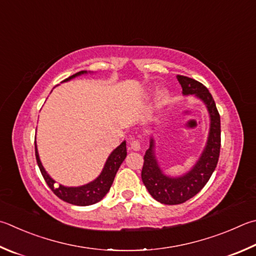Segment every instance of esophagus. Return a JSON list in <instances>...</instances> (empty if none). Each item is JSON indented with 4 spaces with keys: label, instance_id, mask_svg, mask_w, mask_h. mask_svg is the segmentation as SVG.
Masks as SVG:
<instances>
[{
    "label": "esophagus",
    "instance_id": "esophagus-1",
    "mask_svg": "<svg viewBox=\"0 0 256 256\" xmlns=\"http://www.w3.org/2000/svg\"><path fill=\"white\" fill-rule=\"evenodd\" d=\"M131 148L133 151H140L141 150V144H140V141L138 140H132L131 141Z\"/></svg>",
    "mask_w": 256,
    "mask_h": 256
}]
</instances>
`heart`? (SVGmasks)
<instances>
[{
    "label": "heart",
    "mask_w": 256,
    "mask_h": 256,
    "mask_svg": "<svg viewBox=\"0 0 256 256\" xmlns=\"http://www.w3.org/2000/svg\"><path fill=\"white\" fill-rule=\"evenodd\" d=\"M166 98H168V92L166 90H161L160 92V95H159V100L161 104H164Z\"/></svg>",
    "instance_id": "heart-1"
}]
</instances>
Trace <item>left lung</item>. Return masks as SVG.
Here are the masks:
<instances>
[{
    "label": "left lung",
    "mask_w": 256,
    "mask_h": 256,
    "mask_svg": "<svg viewBox=\"0 0 256 256\" xmlns=\"http://www.w3.org/2000/svg\"><path fill=\"white\" fill-rule=\"evenodd\" d=\"M182 87L184 96L194 95L205 104L209 114V132L200 156L187 172L170 176L160 168L156 156V140L150 138V146L144 156L142 181L156 202L164 205H179L200 192L215 170L220 151V116L215 100L207 88L197 80L186 76H176Z\"/></svg>",
    "instance_id": "left-lung-1"
}]
</instances>
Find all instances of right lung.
Returning <instances> with one entry per match:
<instances>
[{"mask_svg":"<svg viewBox=\"0 0 256 256\" xmlns=\"http://www.w3.org/2000/svg\"><path fill=\"white\" fill-rule=\"evenodd\" d=\"M88 72H92L82 70L80 72H76L75 75L68 77L67 80H62V82H69L78 76L86 75ZM34 146L36 164H38L41 174H42L46 182L49 186V188L52 190L56 196L59 197L62 200L76 206H90L92 205V204L100 202L102 199L105 197V194L110 192V188L113 184L116 172H118L120 164H122V162L124 161L125 158H126L128 153L126 142L123 141L118 148H114V150L110 152L108 160L105 162L103 170H102V172L96 179L86 184L78 186V187H67V186L64 184H56V181L51 178L49 174L44 168L42 164H41L36 142H34Z\"/></svg>","mask_w":256,"mask_h":256,"instance_id":"right-lung-1","label":"right lung"}]
</instances>
